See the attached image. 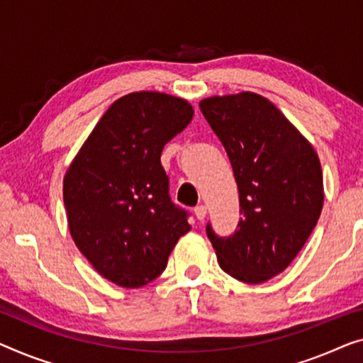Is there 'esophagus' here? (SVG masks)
Returning <instances> with one entry per match:
<instances>
[{
	"label": "esophagus",
	"instance_id": "esophagus-1",
	"mask_svg": "<svg viewBox=\"0 0 363 363\" xmlns=\"http://www.w3.org/2000/svg\"><path fill=\"white\" fill-rule=\"evenodd\" d=\"M194 213H196L199 221H202L205 218V215H207V207H205V205H197V207L194 208Z\"/></svg>",
	"mask_w": 363,
	"mask_h": 363
}]
</instances>
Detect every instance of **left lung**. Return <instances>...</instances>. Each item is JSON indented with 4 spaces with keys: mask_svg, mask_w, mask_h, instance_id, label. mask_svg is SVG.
I'll list each match as a JSON object with an SVG mask.
<instances>
[{
    "mask_svg": "<svg viewBox=\"0 0 363 363\" xmlns=\"http://www.w3.org/2000/svg\"><path fill=\"white\" fill-rule=\"evenodd\" d=\"M200 111L228 155L240 192L233 235L207 223L220 267L236 280L262 284L290 266L323 208L316 151L266 97H208Z\"/></svg>",
    "mask_w": 363,
    "mask_h": 363,
    "instance_id": "8db88e82",
    "label": "left lung"
}]
</instances>
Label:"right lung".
<instances>
[{"mask_svg": "<svg viewBox=\"0 0 363 363\" xmlns=\"http://www.w3.org/2000/svg\"><path fill=\"white\" fill-rule=\"evenodd\" d=\"M189 102L132 93L107 109L63 181L74 245L102 277L138 289L166 269L189 212L171 200L164 145L192 121Z\"/></svg>", "mask_w": 363, "mask_h": 363, "instance_id": "add662e5", "label": "right lung"}]
</instances>
